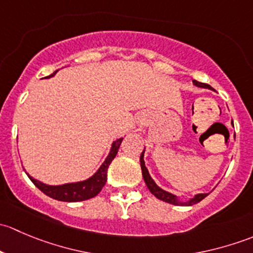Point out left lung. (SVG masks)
I'll list each match as a JSON object with an SVG mask.
<instances>
[{
    "label": "left lung",
    "instance_id": "1",
    "mask_svg": "<svg viewBox=\"0 0 253 253\" xmlns=\"http://www.w3.org/2000/svg\"><path fill=\"white\" fill-rule=\"evenodd\" d=\"M193 84L197 86H201V88H208V89H211V86L209 85V84H206V83H201V82H197V81H193ZM143 153L141 154V168H142V175H143V178H144L145 181V185H147L148 190L150 191V192L153 193V195L155 196V197L158 198V200L160 201H164V202L167 203H170V205H175V206H192L195 205V203H198L201 202V201L203 200V198H206L207 196H208V193H200V195H196L195 197L191 198L188 202L186 203H182V202H178L177 198H176V196L171 195V193L167 192V191L162 190V188L159 187V186H157V183L153 181V178L150 177L149 172H148V169L145 168V164H144V160H143Z\"/></svg>",
    "mask_w": 253,
    "mask_h": 253
}]
</instances>
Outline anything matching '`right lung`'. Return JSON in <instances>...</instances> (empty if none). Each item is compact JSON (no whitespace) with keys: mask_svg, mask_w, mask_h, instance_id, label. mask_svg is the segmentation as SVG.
<instances>
[{"mask_svg":"<svg viewBox=\"0 0 253 253\" xmlns=\"http://www.w3.org/2000/svg\"><path fill=\"white\" fill-rule=\"evenodd\" d=\"M56 72H57V71H55V72H53L52 75L48 76V77H53V75H55ZM122 138H120L112 143L110 154L108 155V158H106L105 162L103 163L100 169L91 176L90 178H88V180L85 181L76 183H66V185L61 186H48L40 182V181L34 180V178L30 177V176L29 178L42 192H44L45 195L53 198V200L62 201V202H79V201H85L89 200V198H93L100 192L101 188H103L104 185L106 183V180H108V169L109 167H110L111 162L114 160V158L116 157L117 150H119Z\"/></svg>","mask_w":253,"mask_h":253,"instance_id":"right-lung-1","label":"right lung"}]
</instances>
